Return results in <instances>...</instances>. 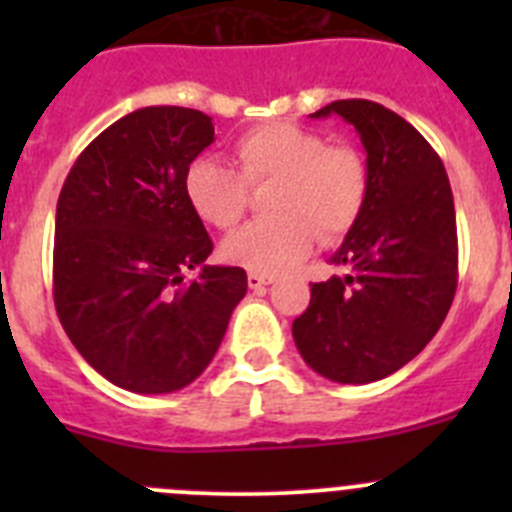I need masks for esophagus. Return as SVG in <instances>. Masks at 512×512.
Wrapping results in <instances>:
<instances>
[{
	"instance_id": "34e87169",
	"label": "esophagus",
	"mask_w": 512,
	"mask_h": 512,
	"mask_svg": "<svg viewBox=\"0 0 512 512\" xmlns=\"http://www.w3.org/2000/svg\"><path fill=\"white\" fill-rule=\"evenodd\" d=\"M266 284H271V277L256 274V271H251V274H248V287H251V289H264Z\"/></svg>"
}]
</instances>
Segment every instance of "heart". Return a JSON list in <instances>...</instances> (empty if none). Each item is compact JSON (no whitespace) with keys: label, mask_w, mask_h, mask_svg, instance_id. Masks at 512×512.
I'll return each instance as SVG.
<instances>
[{"label":"heart","mask_w":512,"mask_h":512,"mask_svg":"<svg viewBox=\"0 0 512 512\" xmlns=\"http://www.w3.org/2000/svg\"><path fill=\"white\" fill-rule=\"evenodd\" d=\"M233 166L200 158L184 171V194L205 223L230 230L248 210V187L274 182L269 210L223 243L225 259L256 274H282L312 251L318 235L338 241L354 228L369 192L359 151L333 146L295 122H264L233 146Z\"/></svg>","instance_id":"obj_1"}]
</instances>
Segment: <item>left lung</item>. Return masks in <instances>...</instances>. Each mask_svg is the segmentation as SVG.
<instances>
[{
    "label": "left lung",
    "instance_id": "8db88e82",
    "mask_svg": "<svg viewBox=\"0 0 512 512\" xmlns=\"http://www.w3.org/2000/svg\"><path fill=\"white\" fill-rule=\"evenodd\" d=\"M328 115L359 133L369 192L330 256L346 274L312 284L292 336L320 377L369 384L415 359L454 302V194L438 153L397 112L369 99H338L312 117Z\"/></svg>",
    "mask_w": 512,
    "mask_h": 512
}]
</instances>
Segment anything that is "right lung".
<instances>
[{
    "mask_svg": "<svg viewBox=\"0 0 512 512\" xmlns=\"http://www.w3.org/2000/svg\"><path fill=\"white\" fill-rule=\"evenodd\" d=\"M212 140L205 112L143 107L99 133L63 182L58 320L89 366L122 390L164 395L192 384L246 295V271L205 264L212 241L184 194V171ZM189 268L201 269L192 283Z\"/></svg>",
    "mask_w": 512,
    "mask_h": 512,
    "instance_id": "obj_1",
    "label": "right lung"
}]
</instances>
